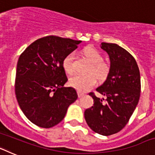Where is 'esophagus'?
I'll use <instances>...</instances> for the list:
<instances>
[{
    "label": "esophagus",
    "instance_id": "esophagus-1",
    "mask_svg": "<svg viewBox=\"0 0 155 155\" xmlns=\"http://www.w3.org/2000/svg\"><path fill=\"white\" fill-rule=\"evenodd\" d=\"M78 94L79 98H81V97H83L84 95V93L81 92V91H78Z\"/></svg>",
    "mask_w": 155,
    "mask_h": 155
}]
</instances>
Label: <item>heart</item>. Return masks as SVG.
Listing matches in <instances>:
<instances>
[{
    "label": "heart",
    "mask_w": 155,
    "mask_h": 155,
    "mask_svg": "<svg viewBox=\"0 0 155 155\" xmlns=\"http://www.w3.org/2000/svg\"><path fill=\"white\" fill-rule=\"evenodd\" d=\"M83 54L91 64L88 70V74H75L70 78L69 83L71 86L80 91H85L94 87L97 83V79L104 81L108 76L109 71V65L102 62L103 57L98 50L93 47H87L83 51ZM74 53H68L64 57L62 66L64 71L68 74L74 73Z\"/></svg>",
    "instance_id": "obj_1"
}]
</instances>
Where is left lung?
Wrapping results in <instances>:
<instances>
[{
  "label": "left lung",
  "instance_id": "left-lung-1",
  "mask_svg": "<svg viewBox=\"0 0 155 155\" xmlns=\"http://www.w3.org/2000/svg\"><path fill=\"white\" fill-rule=\"evenodd\" d=\"M101 48L110 60L107 78L96 88L105 99L90 93L94 104L84 111V118L94 132L109 136L127 125L136 109L140 95V75L135 59L125 49L107 42H102Z\"/></svg>",
  "mask_w": 155,
  "mask_h": 155
}]
</instances>
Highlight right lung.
Here are the masks:
<instances>
[{
    "label": "right lung",
    "instance_id": "add662e5",
    "mask_svg": "<svg viewBox=\"0 0 155 155\" xmlns=\"http://www.w3.org/2000/svg\"><path fill=\"white\" fill-rule=\"evenodd\" d=\"M81 42L49 35L32 42L19 57L16 98L25 116L38 127L50 128L58 124L78 98L74 88L64 87L68 78L62 61Z\"/></svg>",
    "mask_w": 155,
    "mask_h": 155
}]
</instances>
